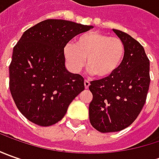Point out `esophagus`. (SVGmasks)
<instances>
[{
  "mask_svg": "<svg viewBox=\"0 0 159 159\" xmlns=\"http://www.w3.org/2000/svg\"><path fill=\"white\" fill-rule=\"evenodd\" d=\"M84 85H85V89H89V86H90V82H89V80H85V81H84Z\"/></svg>",
  "mask_w": 159,
  "mask_h": 159,
  "instance_id": "obj_1",
  "label": "esophagus"
}]
</instances>
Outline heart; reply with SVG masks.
Instances as JSON below:
<instances>
[{"instance_id":"heart-1","label":"heart","mask_w":159,"mask_h":159,"mask_svg":"<svg viewBox=\"0 0 159 159\" xmlns=\"http://www.w3.org/2000/svg\"><path fill=\"white\" fill-rule=\"evenodd\" d=\"M64 56L70 71L76 73L89 66L90 74L100 79L111 77L119 69L125 56V46L122 40L100 33H89L80 35L75 43H67Z\"/></svg>"}]
</instances>
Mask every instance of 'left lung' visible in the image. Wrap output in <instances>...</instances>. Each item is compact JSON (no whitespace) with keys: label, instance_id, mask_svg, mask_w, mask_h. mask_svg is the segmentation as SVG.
Segmentation results:
<instances>
[{"label":"left lung","instance_id":"left-lung-1","mask_svg":"<svg viewBox=\"0 0 159 159\" xmlns=\"http://www.w3.org/2000/svg\"><path fill=\"white\" fill-rule=\"evenodd\" d=\"M125 46V56L111 77L93 80L89 120L101 133L118 132L136 119L150 87V61L143 47L129 34L113 29Z\"/></svg>","mask_w":159,"mask_h":159}]
</instances>
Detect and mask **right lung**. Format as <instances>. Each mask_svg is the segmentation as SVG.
Listing matches in <instances>:
<instances>
[{"label": "right lung", "instance_id": "obj_1", "mask_svg": "<svg viewBox=\"0 0 159 159\" xmlns=\"http://www.w3.org/2000/svg\"><path fill=\"white\" fill-rule=\"evenodd\" d=\"M63 19H47L26 30L13 48L9 89L19 111L40 126L63 119L85 89L84 79L66 70L64 48L73 37L92 29Z\"/></svg>", "mask_w": 159, "mask_h": 159}]
</instances>
